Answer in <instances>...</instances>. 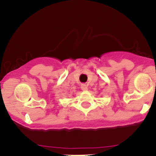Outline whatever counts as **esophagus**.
<instances>
[{"instance_id": "34e87169", "label": "esophagus", "mask_w": 156, "mask_h": 156, "mask_svg": "<svg viewBox=\"0 0 156 156\" xmlns=\"http://www.w3.org/2000/svg\"><path fill=\"white\" fill-rule=\"evenodd\" d=\"M81 89H82L83 90H87V86L86 85V84H81Z\"/></svg>"}]
</instances>
